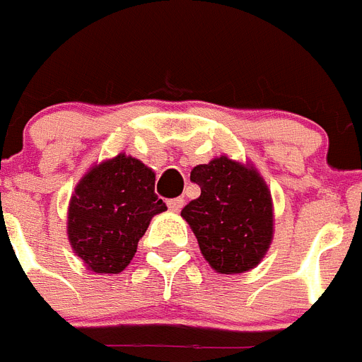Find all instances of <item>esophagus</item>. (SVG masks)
I'll return each mask as SVG.
<instances>
[{
    "label": "esophagus",
    "instance_id": "obj_1",
    "mask_svg": "<svg viewBox=\"0 0 362 362\" xmlns=\"http://www.w3.org/2000/svg\"><path fill=\"white\" fill-rule=\"evenodd\" d=\"M167 206H169L171 211H180V209L184 208V199H182V197H176V199L167 200Z\"/></svg>",
    "mask_w": 362,
    "mask_h": 362
}]
</instances>
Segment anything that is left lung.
<instances>
[{
	"label": "left lung",
	"mask_w": 362,
	"mask_h": 362,
	"mask_svg": "<svg viewBox=\"0 0 362 362\" xmlns=\"http://www.w3.org/2000/svg\"><path fill=\"white\" fill-rule=\"evenodd\" d=\"M200 197L182 209L200 252L221 274L250 270L272 241L270 191L256 169L221 156L191 171Z\"/></svg>",
	"instance_id": "8db88e82"
}]
</instances>
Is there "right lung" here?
<instances>
[{
	"label": "right lung",
	"mask_w": 362,
	"mask_h": 362,
	"mask_svg": "<svg viewBox=\"0 0 362 362\" xmlns=\"http://www.w3.org/2000/svg\"><path fill=\"white\" fill-rule=\"evenodd\" d=\"M165 209L154 193V173L136 158L117 154L75 187L68 214L73 252L97 274H117L134 257L151 218Z\"/></svg>",
	"instance_id": "obj_1"
}]
</instances>
